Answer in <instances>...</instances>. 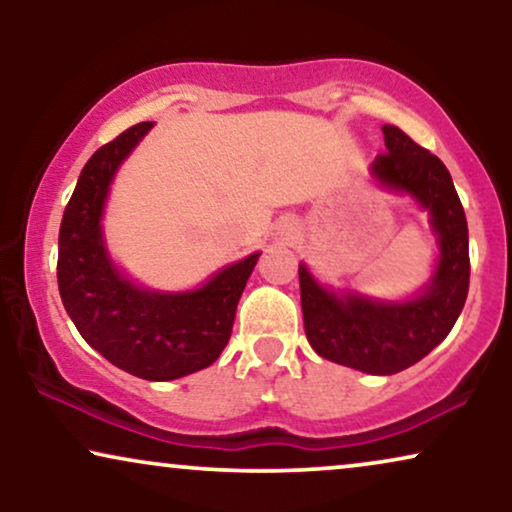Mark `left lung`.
I'll use <instances>...</instances> for the list:
<instances>
[{"mask_svg":"<svg viewBox=\"0 0 512 512\" xmlns=\"http://www.w3.org/2000/svg\"><path fill=\"white\" fill-rule=\"evenodd\" d=\"M384 144L373 174L384 186L415 195L431 212L440 261L426 291L408 303H377L363 296L338 298L298 268L305 335L314 352L370 375H394L422 361L452 331L464 310L471 279L468 226L443 160L394 125H384Z\"/></svg>","mask_w":512,"mask_h":512,"instance_id":"left-lung-1","label":"left lung"}]
</instances>
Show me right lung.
Segmentation results:
<instances>
[{
	"label": "right lung",
	"instance_id": "1",
	"mask_svg": "<svg viewBox=\"0 0 512 512\" xmlns=\"http://www.w3.org/2000/svg\"><path fill=\"white\" fill-rule=\"evenodd\" d=\"M151 125L121 132L81 170L60 223L58 286L62 305L90 347L125 373L165 382L219 359L261 254L221 270L191 293L144 291L118 275L104 251L100 216L111 177Z\"/></svg>",
	"mask_w": 512,
	"mask_h": 512
}]
</instances>
